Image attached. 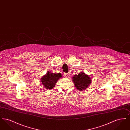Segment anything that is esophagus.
<instances>
[{
	"label": "esophagus",
	"mask_w": 130,
	"mask_h": 130,
	"mask_svg": "<svg viewBox=\"0 0 130 130\" xmlns=\"http://www.w3.org/2000/svg\"><path fill=\"white\" fill-rule=\"evenodd\" d=\"M69 74H65V77H66L68 78V77H69Z\"/></svg>",
	"instance_id": "esophagus-1"
}]
</instances>
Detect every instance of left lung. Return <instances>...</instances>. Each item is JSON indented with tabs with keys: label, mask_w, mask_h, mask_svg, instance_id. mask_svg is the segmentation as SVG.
Segmentation results:
<instances>
[{
	"label": "left lung",
	"mask_w": 130,
	"mask_h": 130,
	"mask_svg": "<svg viewBox=\"0 0 130 130\" xmlns=\"http://www.w3.org/2000/svg\"><path fill=\"white\" fill-rule=\"evenodd\" d=\"M72 79L74 87L80 91H84L88 88L92 83V80L91 77L83 72L78 74L74 75L72 77Z\"/></svg>",
	"instance_id": "obj_1"
}]
</instances>
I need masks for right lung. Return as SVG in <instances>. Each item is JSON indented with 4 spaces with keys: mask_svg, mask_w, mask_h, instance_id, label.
I'll list each match as a JSON object with an SVG mask.
<instances>
[{
    "mask_svg": "<svg viewBox=\"0 0 130 130\" xmlns=\"http://www.w3.org/2000/svg\"><path fill=\"white\" fill-rule=\"evenodd\" d=\"M61 74H56L53 72L48 71L47 74L43 75L40 78V82L44 88L47 90H50L55 87L57 81L62 77Z\"/></svg>",
    "mask_w": 130,
    "mask_h": 130,
    "instance_id": "obj_1",
    "label": "right lung"
}]
</instances>
